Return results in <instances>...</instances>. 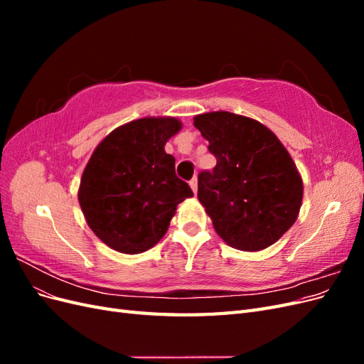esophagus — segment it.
Here are the masks:
<instances>
[{
    "instance_id": "obj_1",
    "label": "esophagus",
    "mask_w": 364,
    "mask_h": 364,
    "mask_svg": "<svg viewBox=\"0 0 364 364\" xmlns=\"http://www.w3.org/2000/svg\"><path fill=\"white\" fill-rule=\"evenodd\" d=\"M190 186H191V190H193V193L196 194V193H197V179H196V178H193V179L190 181Z\"/></svg>"
}]
</instances>
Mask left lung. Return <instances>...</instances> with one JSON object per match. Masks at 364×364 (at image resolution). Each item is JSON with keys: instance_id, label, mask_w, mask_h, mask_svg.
<instances>
[{"instance_id": "obj_1", "label": "left lung", "mask_w": 364, "mask_h": 364, "mask_svg": "<svg viewBox=\"0 0 364 364\" xmlns=\"http://www.w3.org/2000/svg\"><path fill=\"white\" fill-rule=\"evenodd\" d=\"M217 159L199 174L197 197L218 237L230 247L258 252L294 225L304 183L290 153L259 121L226 111L194 117Z\"/></svg>"}]
</instances>
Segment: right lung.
Listing matches in <instances>:
<instances>
[{
    "label": "right lung",
    "instance_id": "right-lung-1",
    "mask_svg": "<svg viewBox=\"0 0 364 364\" xmlns=\"http://www.w3.org/2000/svg\"><path fill=\"white\" fill-rule=\"evenodd\" d=\"M182 129L174 117H144L112 130L83 170L79 203L86 223L106 246L146 252L170 226L193 191L174 171L165 144Z\"/></svg>",
    "mask_w": 364,
    "mask_h": 364
}]
</instances>
